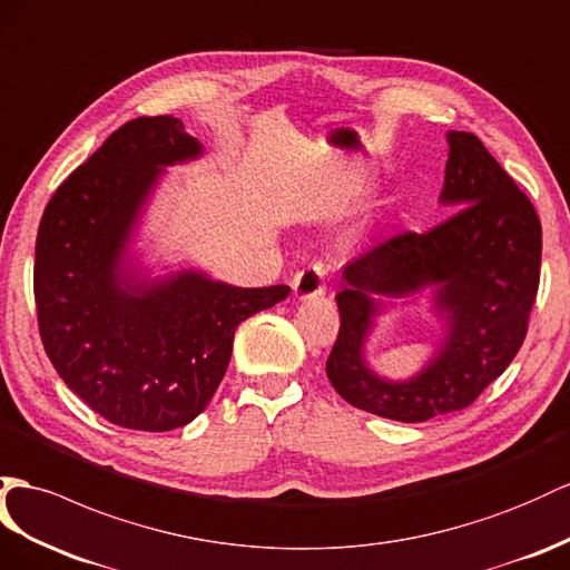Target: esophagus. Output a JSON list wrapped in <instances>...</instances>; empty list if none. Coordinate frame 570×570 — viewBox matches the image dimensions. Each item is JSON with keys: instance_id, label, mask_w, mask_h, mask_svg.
Here are the masks:
<instances>
[{"instance_id": "esophagus-1", "label": "esophagus", "mask_w": 570, "mask_h": 570, "mask_svg": "<svg viewBox=\"0 0 570 570\" xmlns=\"http://www.w3.org/2000/svg\"><path fill=\"white\" fill-rule=\"evenodd\" d=\"M294 294L298 301H311V298H320L325 294V265L323 262H315V265H308L305 269H301L294 282Z\"/></svg>"}]
</instances>
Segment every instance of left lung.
<instances>
[{
	"label": "left lung",
	"mask_w": 570,
	"mask_h": 570,
	"mask_svg": "<svg viewBox=\"0 0 570 570\" xmlns=\"http://www.w3.org/2000/svg\"><path fill=\"white\" fill-rule=\"evenodd\" d=\"M441 204L458 209L426 233H400L348 262L337 294L332 387L363 412L419 424L470 406L515 358L542 265V224L528 195L472 132H448ZM432 291L446 337L410 382L367 368L362 344L383 297Z\"/></svg>",
	"instance_id": "left-lung-1"
}]
</instances>
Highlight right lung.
I'll use <instances>...</instances> for the list:
<instances>
[{
    "mask_svg": "<svg viewBox=\"0 0 570 570\" xmlns=\"http://www.w3.org/2000/svg\"><path fill=\"white\" fill-rule=\"evenodd\" d=\"M202 156L173 115L137 118L57 187L40 218L33 291L40 340L67 387L110 424L173 431L222 383L233 334L288 296L180 269L146 276L129 257L166 166Z\"/></svg>",
    "mask_w": 570,
    "mask_h": 570,
    "instance_id": "obj_1",
    "label": "right lung"
}]
</instances>
